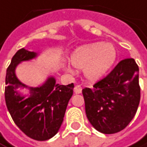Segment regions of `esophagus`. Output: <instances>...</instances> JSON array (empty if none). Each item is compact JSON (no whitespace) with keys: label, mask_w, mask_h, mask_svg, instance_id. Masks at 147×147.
<instances>
[{"label":"esophagus","mask_w":147,"mask_h":147,"mask_svg":"<svg viewBox=\"0 0 147 147\" xmlns=\"http://www.w3.org/2000/svg\"><path fill=\"white\" fill-rule=\"evenodd\" d=\"M74 91L76 94H80L82 92V87L80 85H76L74 88Z\"/></svg>","instance_id":"obj_1"}]
</instances>
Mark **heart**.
<instances>
[{"label": "heart", "instance_id": "heart-1", "mask_svg": "<svg viewBox=\"0 0 147 147\" xmlns=\"http://www.w3.org/2000/svg\"><path fill=\"white\" fill-rule=\"evenodd\" d=\"M117 59V51L111 43L96 42L78 47L71 56V62L74 67L84 68V74L89 80H97L105 76ZM68 73L74 71L66 67Z\"/></svg>", "mask_w": 147, "mask_h": 147}]
</instances>
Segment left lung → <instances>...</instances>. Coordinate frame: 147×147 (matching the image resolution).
<instances>
[{
	"mask_svg": "<svg viewBox=\"0 0 147 147\" xmlns=\"http://www.w3.org/2000/svg\"><path fill=\"white\" fill-rule=\"evenodd\" d=\"M138 74L135 60L125 59L93 88L82 90L87 117L99 132H120L132 121L140 101Z\"/></svg>",
	"mask_w": 147,
	"mask_h": 147,
	"instance_id": "8db88e82",
	"label": "left lung"
}]
</instances>
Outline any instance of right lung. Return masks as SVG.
<instances>
[{"instance_id":"add662e5","label":"right lung","mask_w":147,"mask_h":147,"mask_svg":"<svg viewBox=\"0 0 147 147\" xmlns=\"http://www.w3.org/2000/svg\"><path fill=\"white\" fill-rule=\"evenodd\" d=\"M36 56L37 53L22 48L12 58L6 71L5 98L7 109L18 127L30 138L46 141L55 136L60 128L73 94L74 84L60 85L53 76L37 88L22 83L15 74L17 66ZM18 87L29 88V97L20 94L16 91Z\"/></svg>"}]
</instances>
